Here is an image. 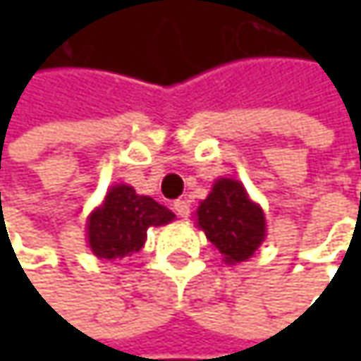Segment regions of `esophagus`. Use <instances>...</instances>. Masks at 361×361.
I'll use <instances>...</instances> for the list:
<instances>
[{
    "label": "esophagus",
    "instance_id": "1",
    "mask_svg": "<svg viewBox=\"0 0 361 361\" xmlns=\"http://www.w3.org/2000/svg\"><path fill=\"white\" fill-rule=\"evenodd\" d=\"M174 213L178 216H183V219H187L188 213H190V204L187 201H174L173 204Z\"/></svg>",
    "mask_w": 361,
    "mask_h": 361
}]
</instances>
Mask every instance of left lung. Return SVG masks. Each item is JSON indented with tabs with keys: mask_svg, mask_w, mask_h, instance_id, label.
<instances>
[{
	"mask_svg": "<svg viewBox=\"0 0 361 361\" xmlns=\"http://www.w3.org/2000/svg\"><path fill=\"white\" fill-rule=\"evenodd\" d=\"M197 216L207 239L231 265L247 261L265 239V215L261 207L249 201L241 183L233 178L216 180Z\"/></svg>",
	"mask_w": 361,
	"mask_h": 361,
	"instance_id": "1",
	"label": "left lung"
}]
</instances>
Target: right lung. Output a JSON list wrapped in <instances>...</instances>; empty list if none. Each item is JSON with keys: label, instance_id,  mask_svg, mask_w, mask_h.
Instances as JSON below:
<instances>
[{"label": "right lung", "instance_id": "right-lung-1", "mask_svg": "<svg viewBox=\"0 0 361 361\" xmlns=\"http://www.w3.org/2000/svg\"><path fill=\"white\" fill-rule=\"evenodd\" d=\"M174 219L166 207L150 197H140L128 185H116L104 204L88 221V241L94 255L116 259L138 253L146 241V229L166 225Z\"/></svg>", "mask_w": 361, "mask_h": 361}]
</instances>
